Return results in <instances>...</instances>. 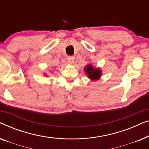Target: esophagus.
<instances>
[{"label":"esophagus","instance_id":"1","mask_svg":"<svg viewBox=\"0 0 149 149\" xmlns=\"http://www.w3.org/2000/svg\"><path fill=\"white\" fill-rule=\"evenodd\" d=\"M68 61L69 63H70V64H72V63H74V56H68Z\"/></svg>","mask_w":149,"mask_h":149}]
</instances>
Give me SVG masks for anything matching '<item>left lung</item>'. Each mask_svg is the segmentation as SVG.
Here are the masks:
<instances>
[{
	"mask_svg": "<svg viewBox=\"0 0 149 149\" xmlns=\"http://www.w3.org/2000/svg\"><path fill=\"white\" fill-rule=\"evenodd\" d=\"M86 74H88V77L89 79H92V80H97L101 75L100 69L99 68H94L91 66L90 64L87 65L85 68Z\"/></svg>",
	"mask_w": 149,
	"mask_h": 149,
	"instance_id": "8db88e82",
	"label": "left lung"
}]
</instances>
